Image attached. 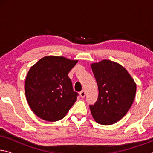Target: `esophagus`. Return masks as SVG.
I'll return each instance as SVG.
<instances>
[{"label":"esophagus","instance_id":"obj_1","mask_svg":"<svg viewBox=\"0 0 153 153\" xmlns=\"http://www.w3.org/2000/svg\"><path fill=\"white\" fill-rule=\"evenodd\" d=\"M79 95L82 98H84L85 97V96H86V92H85L84 90H82V91L79 92Z\"/></svg>","mask_w":153,"mask_h":153}]
</instances>
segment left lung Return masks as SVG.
Here are the masks:
<instances>
[{
    "label": "left lung",
    "instance_id": "obj_1",
    "mask_svg": "<svg viewBox=\"0 0 153 153\" xmlns=\"http://www.w3.org/2000/svg\"><path fill=\"white\" fill-rule=\"evenodd\" d=\"M91 67L98 88V99L90 105L93 118L101 125H111L128 113L134 102L136 84L128 71L117 63L102 60Z\"/></svg>",
    "mask_w": 153,
    "mask_h": 153
}]
</instances>
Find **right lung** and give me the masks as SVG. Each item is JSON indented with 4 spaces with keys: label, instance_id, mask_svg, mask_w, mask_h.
<instances>
[{
    "label": "right lung",
    "instance_id": "right-lung-1",
    "mask_svg": "<svg viewBox=\"0 0 153 153\" xmlns=\"http://www.w3.org/2000/svg\"><path fill=\"white\" fill-rule=\"evenodd\" d=\"M77 60L46 56L31 67L25 93L31 109L38 117L53 122L63 119L77 100L69 72Z\"/></svg>",
    "mask_w": 153,
    "mask_h": 153
}]
</instances>
